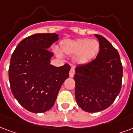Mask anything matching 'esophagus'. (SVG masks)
Here are the masks:
<instances>
[{"label": "esophagus", "instance_id": "1", "mask_svg": "<svg viewBox=\"0 0 133 133\" xmlns=\"http://www.w3.org/2000/svg\"><path fill=\"white\" fill-rule=\"evenodd\" d=\"M75 75V69L73 68H71V69L70 70V73H69V75L70 77H73Z\"/></svg>", "mask_w": 133, "mask_h": 133}]
</instances>
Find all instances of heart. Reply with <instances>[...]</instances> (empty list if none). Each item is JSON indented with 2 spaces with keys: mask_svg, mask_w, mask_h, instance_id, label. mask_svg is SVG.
<instances>
[{
  "mask_svg": "<svg viewBox=\"0 0 133 133\" xmlns=\"http://www.w3.org/2000/svg\"><path fill=\"white\" fill-rule=\"evenodd\" d=\"M61 51L67 56H74V61L78 65H86L99 54L100 44L96 39L87 38L76 40H65L61 44ZM58 56H61L58 52Z\"/></svg>",
  "mask_w": 133,
  "mask_h": 133,
  "instance_id": "b5f03b06",
  "label": "heart"
}]
</instances>
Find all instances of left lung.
<instances>
[{
	"mask_svg": "<svg viewBox=\"0 0 133 133\" xmlns=\"http://www.w3.org/2000/svg\"><path fill=\"white\" fill-rule=\"evenodd\" d=\"M100 51L92 61L75 68V99L83 111H102L109 107L121 89L123 66L118 52L104 36L95 34Z\"/></svg>",
	"mask_w": 133,
	"mask_h": 133,
	"instance_id": "1",
	"label": "left lung"
}]
</instances>
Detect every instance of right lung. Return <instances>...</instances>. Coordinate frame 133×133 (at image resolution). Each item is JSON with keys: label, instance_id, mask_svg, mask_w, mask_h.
Segmentation results:
<instances>
[{"label": "right lung", "instance_id": "obj_1", "mask_svg": "<svg viewBox=\"0 0 133 133\" xmlns=\"http://www.w3.org/2000/svg\"><path fill=\"white\" fill-rule=\"evenodd\" d=\"M58 40L57 34H35L19 42L12 54L9 81L13 96L22 107L32 113H43L54 105L64 81L68 78V63H50L54 54L48 50Z\"/></svg>", "mask_w": 133, "mask_h": 133}]
</instances>
